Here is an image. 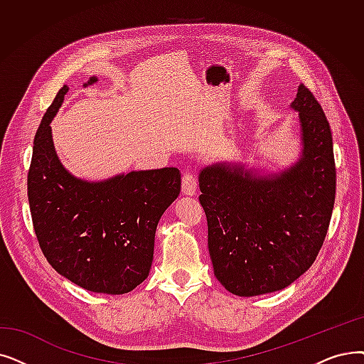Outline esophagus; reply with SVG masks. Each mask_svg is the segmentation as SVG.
Listing matches in <instances>:
<instances>
[{"label":"esophagus","mask_w":364,"mask_h":364,"mask_svg":"<svg viewBox=\"0 0 364 364\" xmlns=\"http://www.w3.org/2000/svg\"><path fill=\"white\" fill-rule=\"evenodd\" d=\"M183 193L186 195H195L198 191V178L193 172H186L181 180Z\"/></svg>","instance_id":"esophagus-1"}]
</instances>
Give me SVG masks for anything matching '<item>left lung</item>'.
<instances>
[{"instance_id":"left-lung-1","label":"left lung","mask_w":364,"mask_h":364,"mask_svg":"<svg viewBox=\"0 0 364 364\" xmlns=\"http://www.w3.org/2000/svg\"><path fill=\"white\" fill-rule=\"evenodd\" d=\"M291 108L299 112L304 146L291 168L259 176L215 164L199 172L214 274L236 296L289 287L317 259L327 235L336 195L330 124L304 85Z\"/></svg>"}]
</instances>
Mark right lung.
<instances>
[{
	"mask_svg": "<svg viewBox=\"0 0 364 364\" xmlns=\"http://www.w3.org/2000/svg\"><path fill=\"white\" fill-rule=\"evenodd\" d=\"M97 80L90 77L87 85ZM67 92H58L34 138L28 172L34 230L58 274L89 291L128 293L149 277L156 228L180 195L181 173L132 171L97 183L71 176L58 159L50 128Z\"/></svg>",
	"mask_w": 364,
	"mask_h": 364,
	"instance_id": "obj_1",
	"label": "right lung"
}]
</instances>
